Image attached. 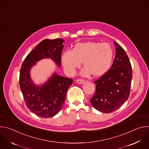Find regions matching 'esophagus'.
<instances>
[{"instance_id":"obj_1","label":"esophagus","mask_w":149,"mask_h":149,"mask_svg":"<svg viewBox=\"0 0 149 149\" xmlns=\"http://www.w3.org/2000/svg\"><path fill=\"white\" fill-rule=\"evenodd\" d=\"M76 82L78 83V84H83V83H84V80H83V79H77L76 80Z\"/></svg>"}]
</instances>
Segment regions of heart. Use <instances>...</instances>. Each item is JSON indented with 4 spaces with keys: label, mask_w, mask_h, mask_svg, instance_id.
<instances>
[{
    "label": "heart",
    "mask_w": 149,
    "mask_h": 149,
    "mask_svg": "<svg viewBox=\"0 0 149 149\" xmlns=\"http://www.w3.org/2000/svg\"><path fill=\"white\" fill-rule=\"evenodd\" d=\"M114 52L108 43L87 42L76 44L72 51L63 53L61 59L66 72L72 75L82 62L84 68L81 74L87 77L91 74L98 77L104 75L110 68Z\"/></svg>",
    "instance_id": "1"
}]
</instances>
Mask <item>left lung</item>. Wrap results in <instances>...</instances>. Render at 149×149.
<instances>
[{
  "label": "left lung",
  "mask_w": 149,
  "mask_h": 149,
  "mask_svg": "<svg viewBox=\"0 0 149 149\" xmlns=\"http://www.w3.org/2000/svg\"><path fill=\"white\" fill-rule=\"evenodd\" d=\"M116 56L111 69L95 81L96 88L90 99L97 110L110 113L128 99L132 79V68L129 57L124 49L114 41Z\"/></svg>",
  "instance_id": "8db88e82"
}]
</instances>
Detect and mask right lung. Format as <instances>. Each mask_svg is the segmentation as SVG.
I'll return each instance as SVG.
<instances>
[{
    "instance_id": "right-lung-1",
    "label": "right lung",
    "mask_w": 149,
    "mask_h": 149,
    "mask_svg": "<svg viewBox=\"0 0 149 149\" xmlns=\"http://www.w3.org/2000/svg\"><path fill=\"white\" fill-rule=\"evenodd\" d=\"M62 39H44L27 55L20 71L19 86L28 109L36 116L49 118L61 110L67 91L72 79L60 76L54 72L44 84L36 85L31 77V70L43 59H51L61 67Z\"/></svg>"
}]
</instances>
